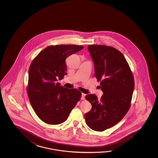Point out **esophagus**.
Masks as SVG:
<instances>
[{"mask_svg": "<svg viewBox=\"0 0 158 158\" xmlns=\"http://www.w3.org/2000/svg\"><path fill=\"white\" fill-rule=\"evenodd\" d=\"M85 96H86V94H84V93H82V96H81V99L82 100H84L85 99Z\"/></svg>", "mask_w": 158, "mask_h": 158, "instance_id": "1", "label": "esophagus"}]
</instances>
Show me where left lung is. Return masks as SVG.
Wrapping results in <instances>:
<instances>
[{
    "instance_id": "1",
    "label": "left lung",
    "mask_w": 158,
    "mask_h": 158,
    "mask_svg": "<svg viewBox=\"0 0 158 158\" xmlns=\"http://www.w3.org/2000/svg\"><path fill=\"white\" fill-rule=\"evenodd\" d=\"M87 48L94 61L95 76L101 81L104 94L100 100L95 94L86 96L92 108L85 118L91 129L104 131L121 121L129 111L134 77L124 56L114 47L93 44Z\"/></svg>"
}]
</instances>
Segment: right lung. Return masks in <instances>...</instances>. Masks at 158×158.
Masks as SVG:
<instances>
[{"label":"right lung","instance_id":"right-lung-1","mask_svg":"<svg viewBox=\"0 0 158 158\" xmlns=\"http://www.w3.org/2000/svg\"><path fill=\"white\" fill-rule=\"evenodd\" d=\"M83 48L73 44L49 46L30 64L27 93L34 111L45 123H63L80 101V91L61 86L56 81L67 74L65 59Z\"/></svg>","mask_w":158,"mask_h":158}]
</instances>
